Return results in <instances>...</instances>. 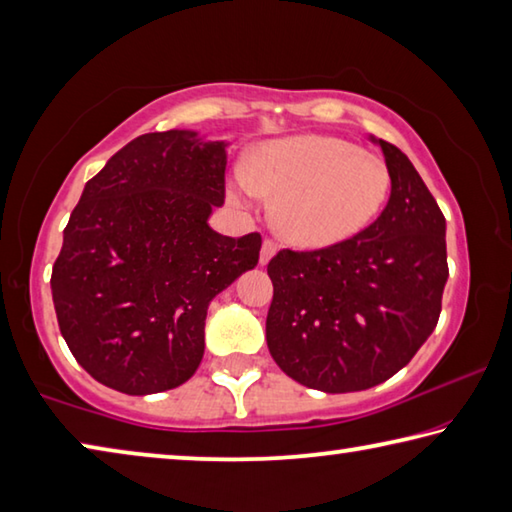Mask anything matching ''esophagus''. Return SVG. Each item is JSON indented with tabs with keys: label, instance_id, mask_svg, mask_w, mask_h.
I'll return each mask as SVG.
<instances>
[{
	"label": "esophagus",
	"instance_id": "1",
	"mask_svg": "<svg viewBox=\"0 0 512 512\" xmlns=\"http://www.w3.org/2000/svg\"><path fill=\"white\" fill-rule=\"evenodd\" d=\"M275 253H277V246H275V241L266 239L264 244H262V253H259V264L266 266V264L271 262V259L275 257Z\"/></svg>",
	"mask_w": 512,
	"mask_h": 512
}]
</instances>
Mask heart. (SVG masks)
<instances>
[{
    "instance_id": "obj_1",
    "label": "heart",
    "mask_w": 512,
    "mask_h": 512,
    "mask_svg": "<svg viewBox=\"0 0 512 512\" xmlns=\"http://www.w3.org/2000/svg\"><path fill=\"white\" fill-rule=\"evenodd\" d=\"M230 194L239 203L275 196L271 223L291 246L320 250L361 235L391 194L386 162L332 135H298L255 151Z\"/></svg>"
}]
</instances>
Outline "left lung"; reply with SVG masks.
<instances>
[{
  "label": "left lung",
  "instance_id": "8db88e82",
  "mask_svg": "<svg viewBox=\"0 0 512 512\" xmlns=\"http://www.w3.org/2000/svg\"><path fill=\"white\" fill-rule=\"evenodd\" d=\"M391 171L375 223L343 244L268 262L266 343L291 379L323 393L391 379L436 329L449 277L445 216L411 160L370 135Z\"/></svg>",
  "mask_w": 512,
  "mask_h": 512
}]
</instances>
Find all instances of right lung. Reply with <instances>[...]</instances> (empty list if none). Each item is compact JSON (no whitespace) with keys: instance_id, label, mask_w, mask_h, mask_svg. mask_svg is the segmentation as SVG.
Here are the masks:
<instances>
[{"instance_id":"1","label":"right lung","mask_w":512,"mask_h":512,"mask_svg":"<svg viewBox=\"0 0 512 512\" xmlns=\"http://www.w3.org/2000/svg\"><path fill=\"white\" fill-rule=\"evenodd\" d=\"M228 142L146 133L85 183L51 271L60 334L74 359L126 395L171 391L205 352L210 302L259 262L262 237H223Z\"/></svg>"}]
</instances>
